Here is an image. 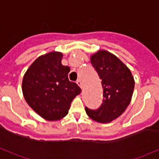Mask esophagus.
<instances>
[{"instance_id": "esophagus-1", "label": "esophagus", "mask_w": 159, "mask_h": 159, "mask_svg": "<svg viewBox=\"0 0 159 159\" xmlns=\"http://www.w3.org/2000/svg\"><path fill=\"white\" fill-rule=\"evenodd\" d=\"M76 83H77V85L81 88V89H83V83H82V81L80 79H78L76 81Z\"/></svg>"}]
</instances>
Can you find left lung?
Here are the masks:
<instances>
[{
    "instance_id": "8db88e82",
    "label": "left lung",
    "mask_w": 159,
    "mask_h": 159,
    "mask_svg": "<svg viewBox=\"0 0 159 159\" xmlns=\"http://www.w3.org/2000/svg\"><path fill=\"white\" fill-rule=\"evenodd\" d=\"M91 64L101 79L103 100L97 110L85 107L88 116L98 123H110L121 116L131 101L134 80L129 69L112 53L100 50Z\"/></svg>"
}]
</instances>
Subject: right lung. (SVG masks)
<instances>
[{
    "label": "right lung",
    "mask_w": 159,
    "mask_h": 159,
    "mask_svg": "<svg viewBox=\"0 0 159 159\" xmlns=\"http://www.w3.org/2000/svg\"><path fill=\"white\" fill-rule=\"evenodd\" d=\"M63 54L51 52L40 56L24 76L22 90L30 107L48 121L68 114L73 99L81 93L76 83L70 82V67L61 64Z\"/></svg>",
    "instance_id": "right-lung-1"
}]
</instances>
